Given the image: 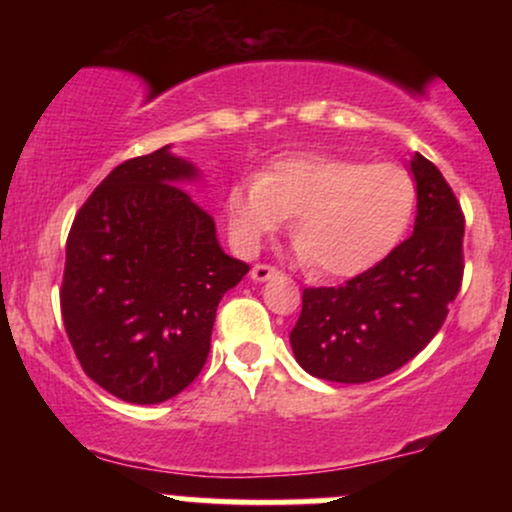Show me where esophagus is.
I'll return each instance as SVG.
<instances>
[{"label":"esophagus","mask_w":512,"mask_h":512,"mask_svg":"<svg viewBox=\"0 0 512 512\" xmlns=\"http://www.w3.org/2000/svg\"><path fill=\"white\" fill-rule=\"evenodd\" d=\"M274 276H279L274 267H269V264H255L250 272V279L252 281H267V279H274Z\"/></svg>","instance_id":"1"}]
</instances>
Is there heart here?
<instances>
[{
	"mask_svg": "<svg viewBox=\"0 0 512 512\" xmlns=\"http://www.w3.org/2000/svg\"><path fill=\"white\" fill-rule=\"evenodd\" d=\"M416 185L395 163H361L330 154H296L269 163L262 175L233 182L228 228L243 252L296 214L293 255L344 279L378 264L407 231Z\"/></svg>",
	"mask_w": 512,
	"mask_h": 512,
	"instance_id": "heart-1",
	"label": "heart"
}]
</instances>
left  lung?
Here are the masks:
<instances>
[{
    "label": "left lung",
    "instance_id": "8db88e82",
    "mask_svg": "<svg viewBox=\"0 0 512 512\" xmlns=\"http://www.w3.org/2000/svg\"><path fill=\"white\" fill-rule=\"evenodd\" d=\"M414 233L383 262L332 289H305L291 349L305 373L370 383L436 337L462 284L464 216L443 173L414 154Z\"/></svg>",
    "mask_w": 512,
    "mask_h": 512
}]
</instances>
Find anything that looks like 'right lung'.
Masks as SVG:
<instances>
[{"label":"right lung","instance_id":"add662e5","mask_svg":"<svg viewBox=\"0 0 512 512\" xmlns=\"http://www.w3.org/2000/svg\"><path fill=\"white\" fill-rule=\"evenodd\" d=\"M199 178L170 144L129 158L69 231L64 330L88 378L125 402H166L197 378L219 301L250 272L185 190Z\"/></svg>","mask_w":512,"mask_h":512}]
</instances>
